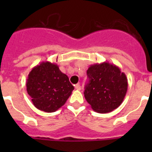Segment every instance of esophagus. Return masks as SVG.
<instances>
[{"label": "esophagus", "mask_w": 152, "mask_h": 152, "mask_svg": "<svg viewBox=\"0 0 152 152\" xmlns=\"http://www.w3.org/2000/svg\"><path fill=\"white\" fill-rule=\"evenodd\" d=\"M75 89L77 90V91H79V90H80V84H75Z\"/></svg>", "instance_id": "esophagus-1"}]
</instances>
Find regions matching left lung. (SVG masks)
<instances>
[{
    "label": "left lung",
    "instance_id": "left-lung-1",
    "mask_svg": "<svg viewBox=\"0 0 152 152\" xmlns=\"http://www.w3.org/2000/svg\"><path fill=\"white\" fill-rule=\"evenodd\" d=\"M89 81L84 97L96 113H107L121 105L128 88L125 73L115 64L104 61L91 64L87 71Z\"/></svg>",
    "mask_w": 152,
    "mask_h": 152
}]
</instances>
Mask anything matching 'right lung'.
<instances>
[{"mask_svg":"<svg viewBox=\"0 0 152 152\" xmlns=\"http://www.w3.org/2000/svg\"><path fill=\"white\" fill-rule=\"evenodd\" d=\"M26 86L33 105L46 113L61 108L75 88L57 64L50 61H42L31 70Z\"/></svg>","mask_w":152,"mask_h":152,"instance_id":"add662e5","label":"right lung"}]
</instances>
